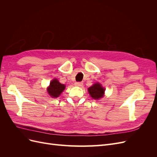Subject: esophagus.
Listing matches in <instances>:
<instances>
[{
  "label": "esophagus",
  "mask_w": 157,
  "mask_h": 157,
  "mask_svg": "<svg viewBox=\"0 0 157 157\" xmlns=\"http://www.w3.org/2000/svg\"><path fill=\"white\" fill-rule=\"evenodd\" d=\"M75 85L77 86H82L83 85V83H82V82H77L75 83Z\"/></svg>",
  "instance_id": "esophagus-1"
}]
</instances>
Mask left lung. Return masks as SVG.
Here are the masks:
<instances>
[{"label": "left lung", "mask_w": 157, "mask_h": 157, "mask_svg": "<svg viewBox=\"0 0 157 157\" xmlns=\"http://www.w3.org/2000/svg\"><path fill=\"white\" fill-rule=\"evenodd\" d=\"M88 92L93 99H98L103 96L105 89L101 86L100 84L96 83L88 88Z\"/></svg>", "instance_id": "left-lung-1"}]
</instances>
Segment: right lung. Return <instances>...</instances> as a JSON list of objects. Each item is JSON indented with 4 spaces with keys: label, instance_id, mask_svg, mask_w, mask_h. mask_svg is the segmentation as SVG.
Returning <instances> with one entry per match:
<instances>
[{
    "label": "right lung",
    "instance_id": "obj_1",
    "mask_svg": "<svg viewBox=\"0 0 157 157\" xmlns=\"http://www.w3.org/2000/svg\"><path fill=\"white\" fill-rule=\"evenodd\" d=\"M65 86L64 84H61L57 79H54L50 84V86L48 88V92L50 96L52 98L58 97L61 94Z\"/></svg>",
    "mask_w": 157,
    "mask_h": 157
}]
</instances>
